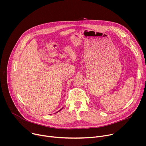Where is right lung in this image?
<instances>
[{
  "label": "right lung",
  "mask_w": 146,
  "mask_h": 146,
  "mask_svg": "<svg viewBox=\"0 0 146 146\" xmlns=\"http://www.w3.org/2000/svg\"><path fill=\"white\" fill-rule=\"evenodd\" d=\"M62 109H63V108H62V109H60V110H59V111H57V112H56V113H58V112H59V111H60V110H62Z\"/></svg>",
  "instance_id": "add662e5"
}]
</instances>
